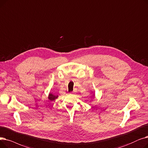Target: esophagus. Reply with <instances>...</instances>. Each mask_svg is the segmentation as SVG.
I'll list each match as a JSON object with an SVG mask.
<instances>
[{"label":"esophagus","instance_id":"34e87169","mask_svg":"<svg viewBox=\"0 0 148 148\" xmlns=\"http://www.w3.org/2000/svg\"><path fill=\"white\" fill-rule=\"evenodd\" d=\"M70 93H71V94H73V93H74V92H71Z\"/></svg>","mask_w":148,"mask_h":148}]
</instances>
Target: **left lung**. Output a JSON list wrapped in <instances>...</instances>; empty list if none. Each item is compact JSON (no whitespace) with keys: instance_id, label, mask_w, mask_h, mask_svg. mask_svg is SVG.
<instances>
[{"instance_id":"left-lung-1","label":"left lung","mask_w":148,"mask_h":148,"mask_svg":"<svg viewBox=\"0 0 148 148\" xmlns=\"http://www.w3.org/2000/svg\"><path fill=\"white\" fill-rule=\"evenodd\" d=\"M95 96V94H93V96H92V98H94Z\"/></svg>"}]
</instances>
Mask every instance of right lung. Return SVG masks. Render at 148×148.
<instances>
[{"label":"right lung","mask_w":148,"mask_h":148,"mask_svg":"<svg viewBox=\"0 0 148 148\" xmlns=\"http://www.w3.org/2000/svg\"><path fill=\"white\" fill-rule=\"evenodd\" d=\"M58 97V95H54L52 93H49V96H48V99L50 101H53L55 99H57Z\"/></svg>","instance_id":"1"}]
</instances>
